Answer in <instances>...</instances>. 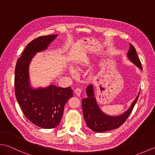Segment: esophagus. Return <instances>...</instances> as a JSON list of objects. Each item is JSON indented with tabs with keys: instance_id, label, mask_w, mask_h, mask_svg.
<instances>
[{
	"instance_id": "34e87169",
	"label": "esophagus",
	"mask_w": 155,
	"mask_h": 155,
	"mask_svg": "<svg viewBox=\"0 0 155 155\" xmlns=\"http://www.w3.org/2000/svg\"><path fill=\"white\" fill-rule=\"evenodd\" d=\"M74 93L77 94V96L79 97L81 94V88H76V89L74 90Z\"/></svg>"
}]
</instances>
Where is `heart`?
<instances>
[{
  "mask_svg": "<svg viewBox=\"0 0 155 155\" xmlns=\"http://www.w3.org/2000/svg\"><path fill=\"white\" fill-rule=\"evenodd\" d=\"M82 67H83V64H78V65L77 66V68H76V71H81V69H82ZM71 72L72 76H73V77H75V76H76V73H75L74 71L71 70Z\"/></svg>",
  "mask_w": 155,
  "mask_h": 155,
  "instance_id": "1",
  "label": "heart"
}]
</instances>
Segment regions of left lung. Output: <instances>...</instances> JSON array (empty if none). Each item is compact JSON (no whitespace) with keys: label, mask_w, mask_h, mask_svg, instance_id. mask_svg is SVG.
I'll list each match as a JSON object with an SVG mask.
<instances>
[{"label":"left lung","mask_w":155,"mask_h":155,"mask_svg":"<svg viewBox=\"0 0 155 155\" xmlns=\"http://www.w3.org/2000/svg\"><path fill=\"white\" fill-rule=\"evenodd\" d=\"M128 57L133 62L137 67L143 69L142 64L138 57L136 49L133 45L130 44V49L128 52ZM87 97L82 100V107H83V115L87 127L93 130L94 132L101 133L104 131L116 129L120 127L132 113L133 108L139 98V94L135 100L131 104L130 107L124 114L117 117H110L104 114L102 112L95 100L93 85L90 84L87 88Z\"/></svg>","instance_id":"1"}]
</instances>
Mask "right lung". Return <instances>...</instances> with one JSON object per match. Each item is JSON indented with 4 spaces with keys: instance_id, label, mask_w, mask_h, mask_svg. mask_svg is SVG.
Returning <instances> with one entry per match:
<instances>
[{
    "instance_id": "1",
    "label": "right lung",
    "mask_w": 155,
    "mask_h": 155,
    "mask_svg": "<svg viewBox=\"0 0 155 155\" xmlns=\"http://www.w3.org/2000/svg\"><path fill=\"white\" fill-rule=\"evenodd\" d=\"M57 35L41 36L27 45L16 62L15 91L16 100L26 118L36 126L52 128L60 123L64 107L72 97L71 87L62 88L51 85L33 89L28 81V65L36 52L45 50Z\"/></svg>"
}]
</instances>
